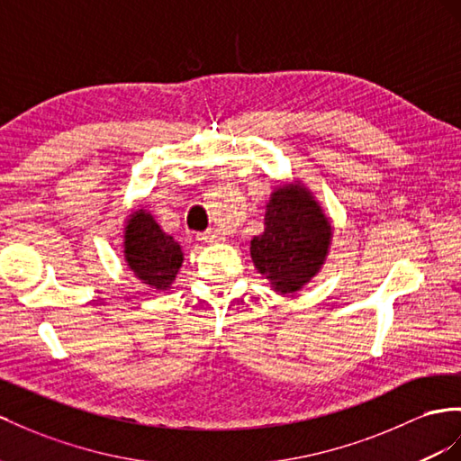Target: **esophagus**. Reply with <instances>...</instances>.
I'll use <instances>...</instances> for the list:
<instances>
[{"label": "esophagus", "mask_w": 461, "mask_h": 461, "mask_svg": "<svg viewBox=\"0 0 461 461\" xmlns=\"http://www.w3.org/2000/svg\"><path fill=\"white\" fill-rule=\"evenodd\" d=\"M198 240L203 241V243L226 241V238H223V235H220V233H218V231H214V230H208V231H204V233H200V235H198Z\"/></svg>", "instance_id": "obj_1"}]
</instances>
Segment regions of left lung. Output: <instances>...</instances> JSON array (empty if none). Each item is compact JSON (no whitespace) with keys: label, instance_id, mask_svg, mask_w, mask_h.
I'll return each instance as SVG.
<instances>
[{"label":"left lung","instance_id":"1","mask_svg":"<svg viewBox=\"0 0 461 461\" xmlns=\"http://www.w3.org/2000/svg\"><path fill=\"white\" fill-rule=\"evenodd\" d=\"M333 228L302 183L276 186L265 212V231L251 240L255 268L278 294H294L320 273Z\"/></svg>","mask_w":461,"mask_h":461}]
</instances>
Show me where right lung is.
Instances as JSON below:
<instances>
[{
    "instance_id": "obj_1",
    "label": "right lung",
    "mask_w": 461,
    "mask_h": 461,
    "mask_svg": "<svg viewBox=\"0 0 461 461\" xmlns=\"http://www.w3.org/2000/svg\"><path fill=\"white\" fill-rule=\"evenodd\" d=\"M124 258L138 280L159 292L169 290L183 265V249L144 208L134 210L124 228Z\"/></svg>"
}]
</instances>
